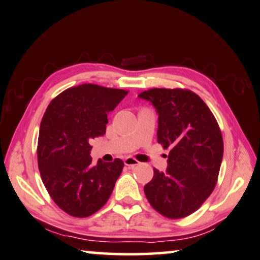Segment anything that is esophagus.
Listing matches in <instances>:
<instances>
[{
  "label": "esophagus",
  "instance_id": "34e87169",
  "mask_svg": "<svg viewBox=\"0 0 260 260\" xmlns=\"http://www.w3.org/2000/svg\"><path fill=\"white\" fill-rule=\"evenodd\" d=\"M123 162H124V165L128 166V168H134V166H137V165L140 164V162L138 161L137 159H134V158H132V157H127V158L123 160Z\"/></svg>",
  "mask_w": 260,
  "mask_h": 260
}]
</instances>
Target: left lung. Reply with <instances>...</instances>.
I'll return each mask as SVG.
<instances>
[{
	"label": "left lung",
	"mask_w": 260,
	"mask_h": 260,
	"mask_svg": "<svg viewBox=\"0 0 260 260\" xmlns=\"http://www.w3.org/2000/svg\"><path fill=\"white\" fill-rule=\"evenodd\" d=\"M139 98L157 110L158 143L170 148L168 169H154L145 195L161 215L182 219L196 212L215 188L222 134L208 106L190 90L153 88Z\"/></svg>",
	"instance_id": "left-lung-1"
}]
</instances>
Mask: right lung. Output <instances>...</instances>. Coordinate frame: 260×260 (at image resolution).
Returning <instances> with one entry per match:
<instances>
[{
  "mask_svg": "<svg viewBox=\"0 0 260 260\" xmlns=\"http://www.w3.org/2000/svg\"><path fill=\"white\" fill-rule=\"evenodd\" d=\"M126 90L82 84L51 101L40 123L38 165L45 188L69 215L86 217L101 209L112 195L123 161L92 165L90 141L106 133L108 113Z\"/></svg>",
  "mask_w": 260,
  "mask_h": 260,
  "instance_id": "right-lung-1",
  "label": "right lung"
}]
</instances>
